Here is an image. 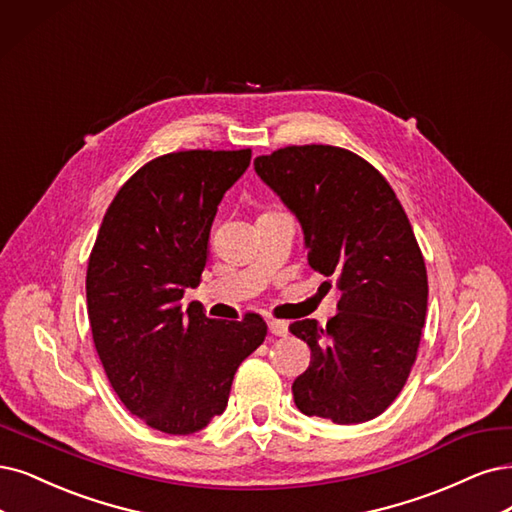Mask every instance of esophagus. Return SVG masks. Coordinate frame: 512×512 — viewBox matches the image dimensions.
Masks as SVG:
<instances>
[{"label":"esophagus","instance_id":"34e87169","mask_svg":"<svg viewBox=\"0 0 512 512\" xmlns=\"http://www.w3.org/2000/svg\"><path fill=\"white\" fill-rule=\"evenodd\" d=\"M268 329L272 335H278V337H285L289 333V325L285 323V320H276V318L268 320Z\"/></svg>","mask_w":512,"mask_h":512}]
</instances>
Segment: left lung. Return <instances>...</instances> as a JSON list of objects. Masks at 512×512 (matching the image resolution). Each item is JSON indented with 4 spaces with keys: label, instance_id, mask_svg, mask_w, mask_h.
<instances>
[{
    "label": "left lung",
    "instance_id": "8db88e82",
    "mask_svg": "<svg viewBox=\"0 0 512 512\" xmlns=\"http://www.w3.org/2000/svg\"><path fill=\"white\" fill-rule=\"evenodd\" d=\"M255 173L297 217L310 268L337 278L342 297L325 327L295 320L312 350L293 382L301 413L361 424L403 390L428 308L424 257L411 223L377 170L333 145H293L255 160Z\"/></svg>",
    "mask_w": 512,
    "mask_h": 512
}]
</instances>
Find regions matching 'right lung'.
<instances>
[{"instance_id":"1","label":"right lung","mask_w":512,"mask_h":512,"mask_svg":"<svg viewBox=\"0 0 512 512\" xmlns=\"http://www.w3.org/2000/svg\"><path fill=\"white\" fill-rule=\"evenodd\" d=\"M251 149H192L147 162L109 204L86 272L88 320L124 407L166 434H192L227 407L234 373L266 339L259 314L183 310L208 259L217 206Z\"/></svg>"}]
</instances>
